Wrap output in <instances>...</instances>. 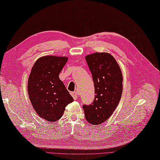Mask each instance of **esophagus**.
I'll return each instance as SVG.
<instances>
[{
	"instance_id": "1",
	"label": "esophagus",
	"mask_w": 160,
	"mask_h": 160,
	"mask_svg": "<svg viewBox=\"0 0 160 160\" xmlns=\"http://www.w3.org/2000/svg\"><path fill=\"white\" fill-rule=\"evenodd\" d=\"M71 95L72 96L74 100H77L78 99V94L76 92H71Z\"/></svg>"
}]
</instances>
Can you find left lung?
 Returning <instances> with one entry per match:
<instances>
[{
	"label": "left lung",
	"mask_w": 160,
	"mask_h": 160,
	"mask_svg": "<svg viewBox=\"0 0 160 160\" xmlns=\"http://www.w3.org/2000/svg\"><path fill=\"white\" fill-rule=\"evenodd\" d=\"M85 59L92 74L96 95L92 104L82 107L87 121L98 125L111 117L120 102L123 78L120 66L110 53H94Z\"/></svg>",
	"instance_id": "8db88e82"
}]
</instances>
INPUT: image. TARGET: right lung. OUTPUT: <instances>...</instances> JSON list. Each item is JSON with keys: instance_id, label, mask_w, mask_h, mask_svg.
<instances>
[{"instance_id": "right-lung-1", "label": "right lung", "mask_w": 160, "mask_h": 160, "mask_svg": "<svg viewBox=\"0 0 160 160\" xmlns=\"http://www.w3.org/2000/svg\"><path fill=\"white\" fill-rule=\"evenodd\" d=\"M67 60L65 56L41 57L36 60L30 73L28 84L29 98L37 114L45 120H58L67 105L73 101L59 78Z\"/></svg>"}]
</instances>
